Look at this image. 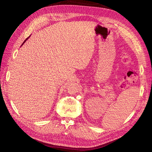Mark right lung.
Listing matches in <instances>:
<instances>
[{"label":"right lung","mask_w":152,"mask_h":152,"mask_svg":"<svg viewBox=\"0 0 152 152\" xmlns=\"http://www.w3.org/2000/svg\"><path fill=\"white\" fill-rule=\"evenodd\" d=\"M29 37H28V38H26V39H25V41H24V42H23V44H22V45H21V46H22V45H23V44H24V43H25V41H26V40H27V39H28V38H29Z\"/></svg>","instance_id":"obj_1"}]
</instances>
